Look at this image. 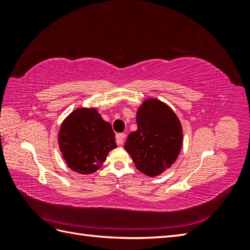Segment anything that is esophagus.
Returning a JSON list of instances; mask_svg holds the SVG:
<instances>
[{"label": "esophagus", "mask_w": 250, "mask_h": 250, "mask_svg": "<svg viewBox=\"0 0 250 250\" xmlns=\"http://www.w3.org/2000/svg\"><path fill=\"white\" fill-rule=\"evenodd\" d=\"M125 137H126L125 133H118V134L116 135V141H117L118 145H123Z\"/></svg>", "instance_id": "obj_1"}]
</instances>
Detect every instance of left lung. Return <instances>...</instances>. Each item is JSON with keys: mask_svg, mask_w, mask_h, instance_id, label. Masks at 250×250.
Listing matches in <instances>:
<instances>
[{"mask_svg": "<svg viewBox=\"0 0 250 250\" xmlns=\"http://www.w3.org/2000/svg\"><path fill=\"white\" fill-rule=\"evenodd\" d=\"M138 129L124 145L139 171L147 176L161 175L175 163L183 146V127L170 106L149 98L137 112Z\"/></svg>", "mask_w": 250, "mask_h": 250, "instance_id": "8db88e82", "label": "left lung"}]
</instances>
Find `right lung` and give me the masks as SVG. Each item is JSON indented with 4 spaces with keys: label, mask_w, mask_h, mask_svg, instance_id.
<instances>
[{
    "label": "right lung",
    "mask_w": 250,
    "mask_h": 250,
    "mask_svg": "<svg viewBox=\"0 0 250 250\" xmlns=\"http://www.w3.org/2000/svg\"><path fill=\"white\" fill-rule=\"evenodd\" d=\"M58 145L67 167L84 175L101 168L108 153L117 148L110 123L95 107L77 108L63 120Z\"/></svg>",
    "instance_id": "obj_1"
}]
</instances>
